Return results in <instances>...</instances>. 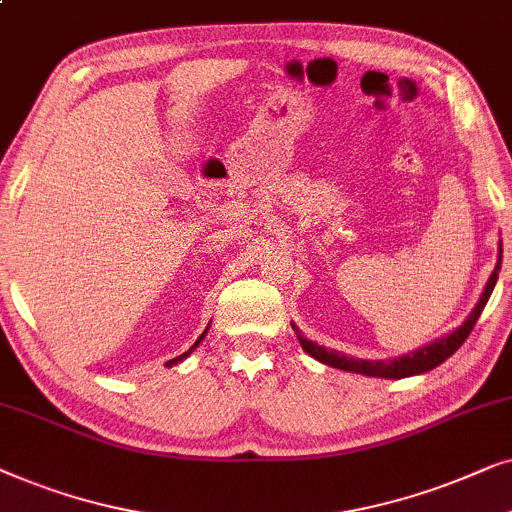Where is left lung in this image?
Listing matches in <instances>:
<instances>
[{
    "instance_id": "obj_1",
    "label": "left lung",
    "mask_w": 512,
    "mask_h": 512,
    "mask_svg": "<svg viewBox=\"0 0 512 512\" xmlns=\"http://www.w3.org/2000/svg\"><path fill=\"white\" fill-rule=\"evenodd\" d=\"M501 252H503V248L499 243V262H496L492 276H489V281H487V288H485V292H482L480 302L475 304V309L470 311L466 323H463L461 327H456L454 332H449L447 337L438 339V342H433V344L424 346V349L410 353V356L395 358V360H358V358L344 356V353L327 351L325 346H318L316 342H311V339H306L302 332L297 330V325H292V330L297 332L299 344H302V349L309 353L311 358H316V360H320V363H325L330 367H337V370L358 372V374H367V377H381V379H403V377H412V374L428 372V370H433V367H438L440 363H445V360L452 356V353L459 349L463 342H466L470 332H473V327H475V323H478V318H480L482 309H485L489 295H492L496 278H499Z\"/></svg>"
}]
</instances>
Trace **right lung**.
<instances>
[{
    "mask_svg": "<svg viewBox=\"0 0 512 512\" xmlns=\"http://www.w3.org/2000/svg\"><path fill=\"white\" fill-rule=\"evenodd\" d=\"M208 332V330H206ZM206 332H203V335L199 337V339H196V344L192 346V349H189V351H185V353H182V356H177V358H173V360H168V365H177V363H180V360H185L187 356H189V353H192L194 349H196V346H199L201 342H203V337H206Z\"/></svg>",
    "mask_w": 512,
    "mask_h": 512,
    "instance_id": "1",
    "label": "right lung"
}]
</instances>
